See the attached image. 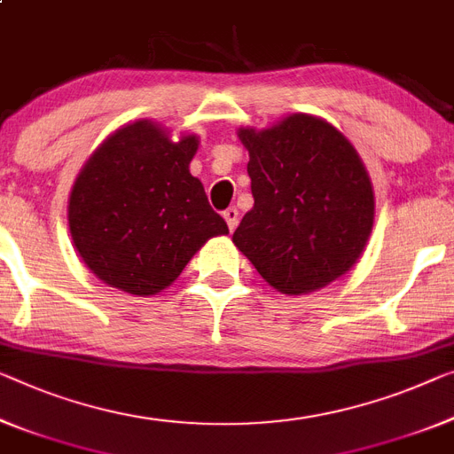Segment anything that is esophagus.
I'll return each instance as SVG.
<instances>
[{"instance_id":"34e87169","label":"esophagus","mask_w":454,"mask_h":454,"mask_svg":"<svg viewBox=\"0 0 454 454\" xmlns=\"http://www.w3.org/2000/svg\"><path fill=\"white\" fill-rule=\"evenodd\" d=\"M223 217H225V221H227L229 231H233V229L237 227V223H239V213H237V208L229 207L227 211H223Z\"/></svg>"}]
</instances>
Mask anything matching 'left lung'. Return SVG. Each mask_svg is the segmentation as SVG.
Here are the masks:
<instances>
[{
    "label": "left lung",
    "mask_w": 454,
    "mask_h": 454,
    "mask_svg": "<svg viewBox=\"0 0 454 454\" xmlns=\"http://www.w3.org/2000/svg\"><path fill=\"white\" fill-rule=\"evenodd\" d=\"M254 208L233 243L263 280L306 294L359 260L373 227V188L357 152L323 120L294 114L263 131L239 129Z\"/></svg>",
    "instance_id": "1"
}]
</instances>
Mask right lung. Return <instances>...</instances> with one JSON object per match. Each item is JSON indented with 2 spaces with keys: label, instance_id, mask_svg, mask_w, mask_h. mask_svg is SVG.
Returning a JSON list of instances; mask_svg holds the SVG:
<instances>
[{
  "label": "right lung",
  "instance_id": "right-lung-1",
  "mask_svg": "<svg viewBox=\"0 0 454 454\" xmlns=\"http://www.w3.org/2000/svg\"><path fill=\"white\" fill-rule=\"evenodd\" d=\"M194 136L170 142L136 121L103 142L79 174L68 203L74 247L114 288L150 296L170 286L208 237L229 233L188 164Z\"/></svg>",
  "mask_w": 454,
  "mask_h": 454
}]
</instances>
